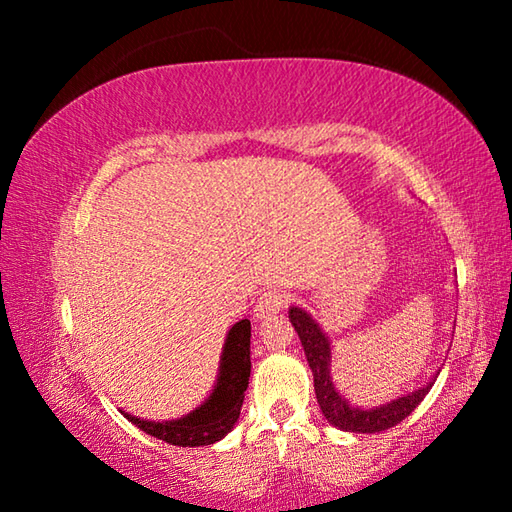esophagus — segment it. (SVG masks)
Here are the masks:
<instances>
[{
    "mask_svg": "<svg viewBox=\"0 0 512 512\" xmlns=\"http://www.w3.org/2000/svg\"><path fill=\"white\" fill-rule=\"evenodd\" d=\"M288 306V295L281 290H268L262 297L257 299V306L253 310L255 321H264L268 317H273L279 310H284Z\"/></svg>",
    "mask_w": 512,
    "mask_h": 512,
    "instance_id": "obj_1",
    "label": "esophagus"
}]
</instances>
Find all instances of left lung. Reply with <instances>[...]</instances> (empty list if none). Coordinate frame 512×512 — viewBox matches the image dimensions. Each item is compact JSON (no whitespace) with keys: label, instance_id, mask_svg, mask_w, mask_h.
Here are the masks:
<instances>
[{"label":"left lung","instance_id":"left-lung-1","mask_svg":"<svg viewBox=\"0 0 512 512\" xmlns=\"http://www.w3.org/2000/svg\"><path fill=\"white\" fill-rule=\"evenodd\" d=\"M288 317H290L292 328H295L299 334L303 352H306L308 365L314 376V394H317V402L323 411V416L332 424V427L341 431L380 433L389 427H396L398 422L405 420L409 413L420 405L440 374L436 372V376H433L427 385L413 389L405 396L389 400L385 405L369 407V409L352 405V402L345 400V396H341L339 389L334 387L332 347H330L328 334L321 330V325L312 319L310 312H306L299 306H292L288 310Z\"/></svg>","mask_w":512,"mask_h":512}]
</instances>
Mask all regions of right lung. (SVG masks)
<instances>
[{
	"label": "right lung",
	"instance_id": "obj_1",
	"mask_svg": "<svg viewBox=\"0 0 512 512\" xmlns=\"http://www.w3.org/2000/svg\"><path fill=\"white\" fill-rule=\"evenodd\" d=\"M248 378L250 321L242 319L226 334L215 385L202 405L189 411L187 416L162 422L143 420L123 409L121 413L129 422L136 424L140 431H145L149 436L167 444H173V447H206V444L222 440L235 427L239 411H242Z\"/></svg>",
	"mask_w": 512,
	"mask_h": 512
}]
</instances>
